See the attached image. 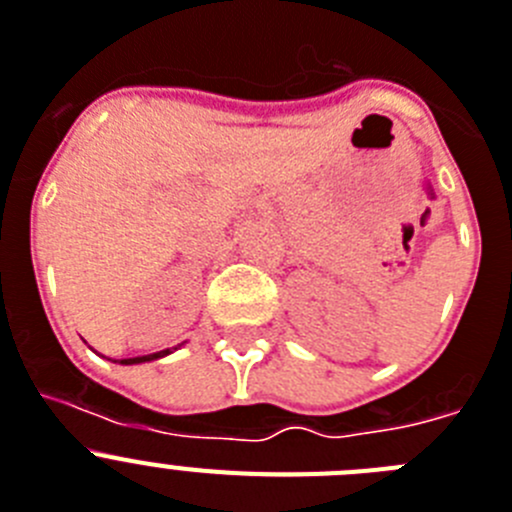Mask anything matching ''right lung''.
<instances>
[{
	"instance_id": "right-lung-1",
	"label": "right lung",
	"mask_w": 512,
	"mask_h": 512,
	"mask_svg": "<svg viewBox=\"0 0 512 512\" xmlns=\"http://www.w3.org/2000/svg\"><path fill=\"white\" fill-rule=\"evenodd\" d=\"M180 348V345H177ZM177 348H167V350H159V353H151V355H139V358H123L121 363H126V366H133V363H146V361H157V358H164V355H170L172 350Z\"/></svg>"
}]
</instances>
